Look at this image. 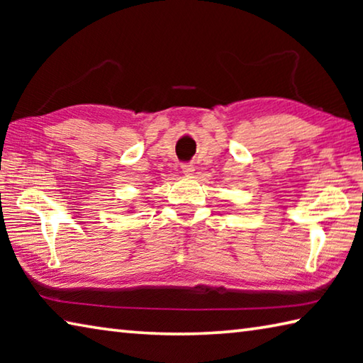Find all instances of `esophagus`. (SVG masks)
Listing matches in <instances>:
<instances>
[{
	"label": "esophagus",
	"mask_w": 363,
	"mask_h": 363,
	"mask_svg": "<svg viewBox=\"0 0 363 363\" xmlns=\"http://www.w3.org/2000/svg\"><path fill=\"white\" fill-rule=\"evenodd\" d=\"M181 169H182V173L186 174V176H190L195 171V168H194V164L192 163H184L182 167H181Z\"/></svg>",
	"instance_id": "1"
}]
</instances>
